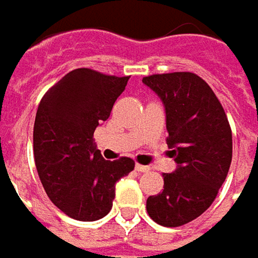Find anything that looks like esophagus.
<instances>
[{
  "label": "esophagus",
  "mask_w": 258,
  "mask_h": 258,
  "mask_svg": "<svg viewBox=\"0 0 258 258\" xmlns=\"http://www.w3.org/2000/svg\"><path fill=\"white\" fill-rule=\"evenodd\" d=\"M135 169H137L138 172H147V171H150V166H147V165H140V163H137Z\"/></svg>",
  "instance_id": "obj_1"
}]
</instances>
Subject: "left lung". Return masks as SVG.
<instances>
[{
	"instance_id": "1",
	"label": "left lung",
	"mask_w": 258,
	"mask_h": 258,
	"mask_svg": "<svg viewBox=\"0 0 258 258\" xmlns=\"http://www.w3.org/2000/svg\"><path fill=\"white\" fill-rule=\"evenodd\" d=\"M165 104L166 144L178 168L163 174V190L147 199V212L165 227H178L210 208L232 163V129L210 84L193 73L143 79Z\"/></svg>"
}]
</instances>
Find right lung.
Listing matches in <instances>:
<instances>
[{
    "mask_svg": "<svg viewBox=\"0 0 258 258\" xmlns=\"http://www.w3.org/2000/svg\"><path fill=\"white\" fill-rule=\"evenodd\" d=\"M129 80L77 68L53 84L40 101L34 123V159L48 199L68 217L95 221L105 217L115 182L135 168L131 157L105 160L93 144Z\"/></svg>",
    "mask_w": 258,
    "mask_h": 258,
    "instance_id": "1",
    "label": "right lung"
}]
</instances>
